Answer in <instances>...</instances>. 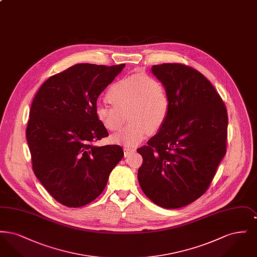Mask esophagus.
<instances>
[{
    "instance_id": "esophagus-1",
    "label": "esophagus",
    "mask_w": 257,
    "mask_h": 257,
    "mask_svg": "<svg viewBox=\"0 0 257 257\" xmlns=\"http://www.w3.org/2000/svg\"><path fill=\"white\" fill-rule=\"evenodd\" d=\"M123 151H124V156L127 157L129 156L130 154L135 153L136 152V148H131V147H124L123 148Z\"/></svg>"
}]
</instances>
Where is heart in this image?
<instances>
[{
  "label": "heart",
  "mask_w": 257,
  "mask_h": 257,
  "mask_svg": "<svg viewBox=\"0 0 257 257\" xmlns=\"http://www.w3.org/2000/svg\"><path fill=\"white\" fill-rule=\"evenodd\" d=\"M109 106H98L96 117L110 132H117L125 122V114L130 122L111 142L124 147L141 144L148 133L157 132L166 121L170 111V97L159 79L135 74L113 83L107 91Z\"/></svg>",
  "instance_id": "1"
}]
</instances>
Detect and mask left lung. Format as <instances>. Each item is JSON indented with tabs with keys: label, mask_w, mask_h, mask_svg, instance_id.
<instances>
[{
	"label": "left lung",
	"mask_w": 257,
	"mask_h": 257,
	"mask_svg": "<svg viewBox=\"0 0 257 257\" xmlns=\"http://www.w3.org/2000/svg\"><path fill=\"white\" fill-rule=\"evenodd\" d=\"M151 73L170 97L166 121L147 146L138 149L145 195L167 209L194 202L209 187L225 155L226 108L207 79L180 63L153 65Z\"/></svg>",
	"instance_id": "8db88e82"
}]
</instances>
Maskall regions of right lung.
Returning <instances> with one entry per match:
<instances>
[{
  "label": "right lung",
  "mask_w": 257,
  "mask_h": 257,
  "mask_svg": "<svg viewBox=\"0 0 257 257\" xmlns=\"http://www.w3.org/2000/svg\"><path fill=\"white\" fill-rule=\"evenodd\" d=\"M124 66L75 64L50 77L34 98L26 131L33 170L67 207L100 196L124 156L119 146H95L109 136L96 117L98 97Z\"/></svg>",
  "instance_id": "add662e5"
}]
</instances>
